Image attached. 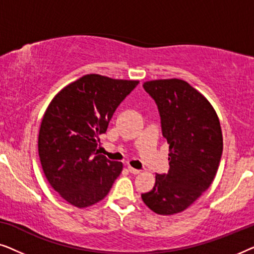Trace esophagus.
Instances as JSON below:
<instances>
[{
    "mask_svg": "<svg viewBox=\"0 0 254 254\" xmlns=\"http://www.w3.org/2000/svg\"><path fill=\"white\" fill-rule=\"evenodd\" d=\"M128 171H129L130 173H133V175H138V173L141 172L140 170L135 169V168H133V166H130V165H128Z\"/></svg>",
    "mask_w": 254,
    "mask_h": 254,
    "instance_id": "34e87169",
    "label": "esophagus"
}]
</instances>
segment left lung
I'll list each match as a JSON object with an SVG mask.
<instances>
[{"label": "left lung", "mask_w": 254, "mask_h": 254, "mask_svg": "<svg viewBox=\"0 0 254 254\" xmlns=\"http://www.w3.org/2000/svg\"><path fill=\"white\" fill-rule=\"evenodd\" d=\"M143 88L158 106L170 169L156 175L155 186L141 197L158 215L182 213L216 176L223 151L220 120L206 97L183 79H154Z\"/></svg>", "instance_id": "1"}]
</instances>
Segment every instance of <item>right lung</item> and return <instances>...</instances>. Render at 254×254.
Returning a JSON list of instances; mask_svg holds the SVG:
<instances>
[{
    "label": "right lung",
    "mask_w": 254,
    "mask_h": 254,
    "mask_svg": "<svg viewBox=\"0 0 254 254\" xmlns=\"http://www.w3.org/2000/svg\"><path fill=\"white\" fill-rule=\"evenodd\" d=\"M138 81L89 74L59 91L40 125L38 151L50 185L77 208L92 206L109 194L123 163L99 152V135L114 111Z\"/></svg>",
    "instance_id": "1"
}]
</instances>
